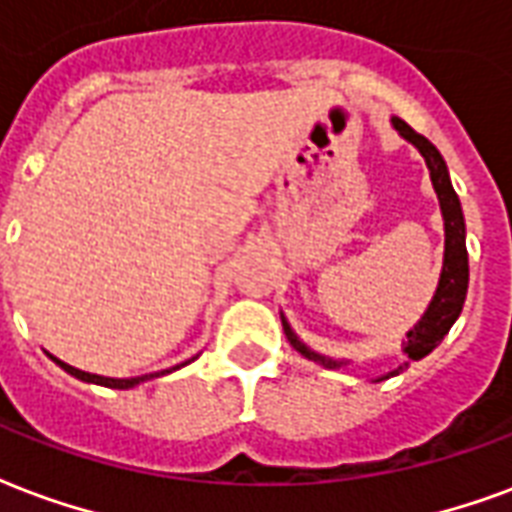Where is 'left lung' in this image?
<instances>
[{
	"mask_svg": "<svg viewBox=\"0 0 512 512\" xmlns=\"http://www.w3.org/2000/svg\"><path fill=\"white\" fill-rule=\"evenodd\" d=\"M392 126L405 142H411L416 150L421 152V158L427 163L429 179H432V187L438 193V204L440 214H443V230H446V249H443V268H440V279H438V290L429 300L427 311L421 314V319L416 325L405 333L403 351L408 360L397 368L386 370L381 376H373L370 381H386V378L400 376L411 362L427 357L429 351L438 349L440 341L446 338L448 330L454 327V322L462 314L464 298H467V282H470V265H467V244H464V214L462 204H459V195L454 193V185H451V177H448V166L443 161V155L438 152V147L429 142L427 136L416 134L403 117L392 115ZM282 327L287 341L298 354H303L306 360L317 362L327 370H346L351 368V360H341V357H327V354H319L314 351L308 343L300 341V335L295 333L287 322V317L282 314Z\"/></svg>",
	"mask_w": 512,
	"mask_h": 512,
	"instance_id": "1",
	"label": "left lung"
}]
</instances>
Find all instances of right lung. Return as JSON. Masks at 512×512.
I'll list each match as a JSON object with an SVG mask.
<instances>
[{"instance_id":"obj_1","label":"right lung","mask_w":512,"mask_h":512,"mask_svg":"<svg viewBox=\"0 0 512 512\" xmlns=\"http://www.w3.org/2000/svg\"><path fill=\"white\" fill-rule=\"evenodd\" d=\"M50 360L56 362L58 368H64L69 376L80 378V381H85V384H99V386H109V389H134V386L144 384V381H150V378H161V376H169V373H174V370L185 368V365H190L193 360H198V354H195L193 360H185L179 362V365H174V368H166V370H158V373H144V376H134V378H109V376H96V373H85V370L80 368H72V365H66V362H61L58 357H53V354H48Z\"/></svg>"}]
</instances>
